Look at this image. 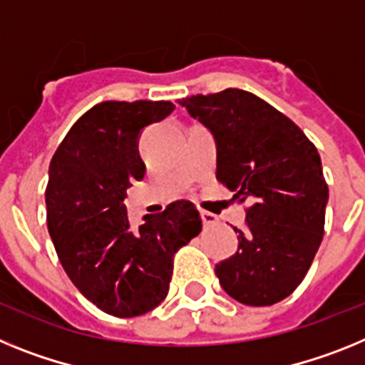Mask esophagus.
Returning <instances> with one entry per match:
<instances>
[{
	"label": "esophagus",
	"instance_id": "34e87169",
	"mask_svg": "<svg viewBox=\"0 0 365 365\" xmlns=\"http://www.w3.org/2000/svg\"><path fill=\"white\" fill-rule=\"evenodd\" d=\"M200 217L202 222H204V226H215L218 222V218L213 213H209V211H200Z\"/></svg>",
	"mask_w": 365,
	"mask_h": 365
}]
</instances>
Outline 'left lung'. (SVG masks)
<instances>
[{
    "mask_svg": "<svg viewBox=\"0 0 365 365\" xmlns=\"http://www.w3.org/2000/svg\"><path fill=\"white\" fill-rule=\"evenodd\" d=\"M217 141V180L248 200L239 250L215 266L222 288L250 307H268L299 287L325 226L329 187L314 143L284 113L250 91L178 101Z\"/></svg>",
    "mask_w": 365,
    "mask_h": 365,
    "instance_id": "1",
    "label": "left lung"
}]
</instances>
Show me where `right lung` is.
<instances>
[{"label":"right lung","mask_w":365,"mask_h":365,"mask_svg":"<svg viewBox=\"0 0 365 365\" xmlns=\"http://www.w3.org/2000/svg\"><path fill=\"white\" fill-rule=\"evenodd\" d=\"M169 101H104L56 148L46 189L47 227L71 283L115 318H134L167 297L174 253L202 231L200 213L176 200L130 226L126 189L143 180L141 130L169 115Z\"/></svg>","instance_id":"right-lung-1"}]
</instances>
